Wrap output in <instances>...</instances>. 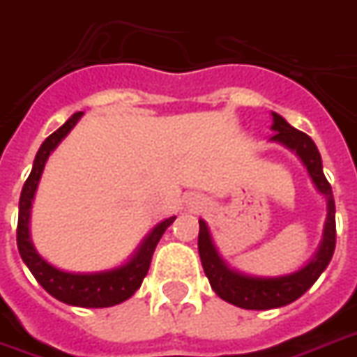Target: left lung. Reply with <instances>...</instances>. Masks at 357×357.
Segmentation results:
<instances>
[{"mask_svg": "<svg viewBox=\"0 0 357 357\" xmlns=\"http://www.w3.org/2000/svg\"><path fill=\"white\" fill-rule=\"evenodd\" d=\"M274 116L272 129L275 135L272 137L278 142H282L291 148L296 155L303 160L308 169L312 181L317 190L327 197V222H325L324 243L314 257V261L291 275L282 278H249L238 272H232L226 266L222 259L218 257L217 249L211 241L209 230L204 220H199V236H197V249L202 257L205 275L209 278L211 287L215 289L222 301L245 308V310H270V308H280L285 304L293 303L298 296H303L308 289L316 283L327 264L331 262L335 245H337V225H335V199H333V190L329 181L325 178L324 167H321V155L317 152L314 140L306 132L298 131L278 114Z\"/></svg>", "mask_w": 357, "mask_h": 357, "instance_id": "8db88e82", "label": "left lung"}]
</instances>
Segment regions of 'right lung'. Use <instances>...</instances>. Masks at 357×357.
I'll use <instances>...</instances> for the list:
<instances>
[{
	"instance_id": "obj_1",
	"label": "right lung",
	"mask_w": 357,
	"mask_h": 357,
	"mask_svg": "<svg viewBox=\"0 0 357 357\" xmlns=\"http://www.w3.org/2000/svg\"><path fill=\"white\" fill-rule=\"evenodd\" d=\"M83 112H75L74 116L62 125L61 129H56L53 135H49L45 142L41 144L40 152L33 160V167L30 176L26 178L18 202V225H17V245L18 253L26 262V266L30 268L33 278L38 280L41 287L45 289L49 295L59 298L61 303L72 304V306H83V308H106L127 301L129 296L140 287V283L144 280L152 261L153 249L158 245V241L167 230V226L173 225L176 217L165 218L163 222L155 226L152 234L148 236L146 241L142 243L139 253L132 257L131 262H127L125 266L112 270V272H100V274H68L56 270L51 264H47L40 255L36 253V249L30 243L28 236V218H30V205H32L33 192L38 188L41 171L45 165L49 153L53 152L56 144L61 142L70 129L77 123V119L82 118Z\"/></svg>"
}]
</instances>
